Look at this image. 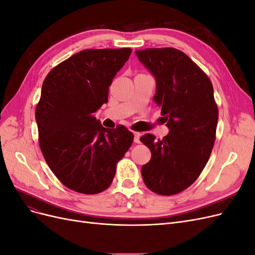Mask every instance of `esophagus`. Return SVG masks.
<instances>
[{
  "label": "esophagus",
  "mask_w": 255,
  "mask_h": 255,
  "mask_svg": "<svg viewBox=\"0 0 255 255\" xmlns=\"http://www.w3.org/2000/svg\"><path fill=\"white\" fill-rule=\"evenodd\" d=\"M140 136H141V134L139 132H134V141L136 143L140 142Z\"/></svg>",
  "instance_id": "34e87169"
}]
</instances>
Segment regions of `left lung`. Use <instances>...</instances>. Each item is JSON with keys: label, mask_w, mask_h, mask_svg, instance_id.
<instances>
[{"label": "left lung", "mask_w": 255, "mask_h": 255, "mask_svg": "<svg viewBox=\"0 0 255 255\" xmlns=\"http://www.w3.org/2000/svg\"><path fill=\"white\" fill-rule=\"evenodd\" d=\"M136 55L156 80L154 101L170 129L163 139L140 137L152 154L141 168L142 179L157 195H176L198 179L211 156L218 122L213 85L180 50L144 49Z\"/></svg>", "instance_id": "left-lung-1"}]
</instances>
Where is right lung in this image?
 <instances>
[{
    "label": "right lung",
    "instance_id": "right-lung-1",
    "mask_svg": "<svg viewBox=\"0 0 255 255\" xmlns=\"http://www.w3.org/2000/svg\"><path fill=\"white\" fill-rule=\"evenodd\" d=\"M130 53L129 48L83 50L43 81L35 112L40 150L57 179L80 194L109 188L117 163L133 143L125 126L105 128L95 117Z\"/></svg>",
    "mask_w": 255,
    "mask_h": 255
}]
</instances>
